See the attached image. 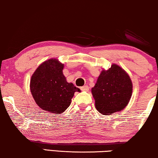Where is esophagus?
Masks as SVG:
<instances>
[{
    "label": "esophagus",
    "instance_id": "esophagus-1",
    "mask_svg": "<svg viewBox=\"0 0 158 158\" xmlns=\"http://www.w3.org/2000/svg\"><path fill=\"white\" fill-rule=\"evenodd\" d=\"M81 90H83V91H88V90H89V87H88V85H84L83 87L81 88Z\"/></svg>",
    "mask_w": 158,
    "mask_h": 158
}]
</instances>
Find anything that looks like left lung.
Returning a JSON list of instances; mask_svg holds the SVG:
<instances>
[{
    "instance_id": "8db88e82",
    "label": "left lung",
    "mask_w": 158,
    "mask_h": 158,
    "mask_svg": "<svg viewBox=\"0 0 158 158\" xmlns=\"http://www.w3.org/2000/svg\"><path fill=\"white\" fill-rule=\"evenodd\" d=\"M132 83L124 69L111 64L109 70H103L91 92L98 112L111 115L122 111L132 94Z\"/></svg>"
}]
</instances>
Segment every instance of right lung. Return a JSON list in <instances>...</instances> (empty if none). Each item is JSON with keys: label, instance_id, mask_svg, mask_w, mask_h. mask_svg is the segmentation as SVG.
<instances>
[{"label": "right lung", "instance_id": "right-lung-1", "mask_svg": "<svg viewBox=\"0 0 158 158\" xmlns=\"http://www.w3.org/2000/svg\"><path fill=\"white\" fill-rule=\"evenodd\" d=\"M64 64L56 59L42 62L30 81V90L36 104L42 110L62 114L70 105L75 92L79 88L68 83L62 73Z\"/></svg>", "mask_w": 158, "mask_h": 158}]
</instances>
